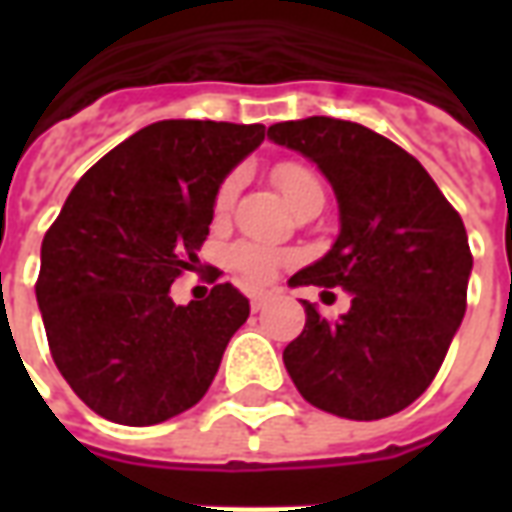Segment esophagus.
Wrapping results in <instances>:
<instances>
[{"label": "esophagus", "mask_w": 512, "mask_h": 512, "mask_svg": "<svg viewBox=\"0 0 512 512\" xmlns=\"http://www.w3.org/2000/svg\"><path fill=\"white\" fill-rule=\"evenodd\" d=\"M266 301H268V296H263V293H255V296L249 299V304H252V312L263 310V307H266Z\"/></svg>", "instance_id": "34e87169"}]
</instances>
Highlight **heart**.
I'll use <instances>...</instances> for the list:
<instances>
[{
	"label": "heart",
	"mask_w": 512,
	"mask_h": 512,
	"mask_svg": "<svg viewBox=\"0 0 512 512\" xmlns=\"http://www.w3.org/2000/svg\"><path fill=\"white\" fill-rule=\"evenodd\" d=\"M274 180L282 189V194L288 197V202L296 208L301 202L312 200V197H323V186L318 175L312 172L310 167H304L299 161H279L274 167ZM241 189V172H233L222 180V186L213 197V213L216 216H227V211L233 208L235 194ZM285 263V255L274 249V246L252 244V241H244V244L233 246L230 252V266L246 279V282H268L279 271V266Z\"/></svg>",
	"instance_id": "obj_1"
}]
</instances>
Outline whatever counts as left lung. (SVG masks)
<instances>
[{"label":"left lung","instance_id":"8db88e82","mask_svg":"<svg viewBox=\"0 0 512 512\" xmlns=\"http://www.w3.org/2000/svg\"><path fill=\"white\" fill-rule=\"evenodd\" d=\"M268 139L318 164L340 205L332 249L288 285L351 293V310L334 323L301 301L307 323L285 348V367L321 411L392 417L428 389L463 321L466 227L417 158L359 123L288 120Z\"/></svg>","mask_w":512,"mask_h":512}]
</instances>
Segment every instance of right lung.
<instances>
[{"label":"right lung","instance_id":"add662e5","mask_svg":"<svg viewBox=\"0 0 512 512\" xmlns=\"http://www.w3.org/2000/svg\"><path fill=\"white\" fill-rule=\"evenodd\" d=\"M266 126L161 120L87 169L40 246L35 285L54 365L95 414L158 425L200 403L249 318L230 282L175 304L222 180ZM219 277V271H216Z\"/></svg>","mask_w":512,"mask_h":512}]
</instances>
